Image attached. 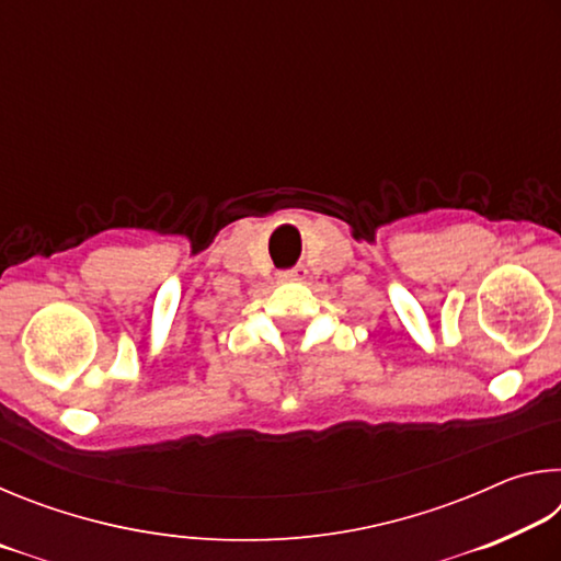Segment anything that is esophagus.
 Returning <instances> with one entry per match:
<instances>
[{
    "label": "esophagus",
    "mask_w": 561,
    "mask_h": 561,
    "mask_svg": "<svg viewBox=\"0 0 561 561\" xmlns=\"http://www.w3.org/2000/svg\"><path fill=\"white\" fill-rule=\"evenodd\" d=\"M301 279H307V270L304 267H291V270L279 272V282H301Z\"/></svg>",
    "instance_id": "esophagus-1"
}]
</instances>
